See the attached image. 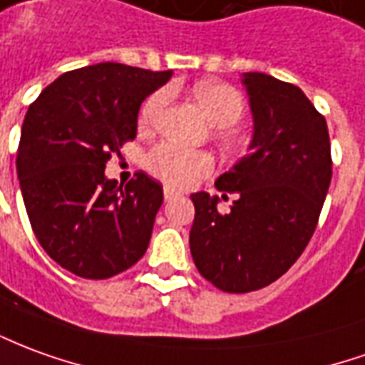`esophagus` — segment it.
Returning <instances> with one entry per match:
<instances>
[{"instance_id":"34e87169","label":"esophagus","mask_w":365,"mask_h":365,"mask_svg":"<svg viewBox=\"0 0 365 365\" xmlns=\"http://www.w3.org/2000/svg\"><path fill=\"white\" fill-rule=\"evenodd\" d=\"M164 197L165 201H172V200H178V197H182V193L174 187H164Z\"/></svg>"}]
</instances>
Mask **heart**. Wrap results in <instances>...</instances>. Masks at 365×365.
<instances>
[{
  "label": "heart",
  "mask_w": 365,
  "mask_h": 365,
  "mask_svg": "<svg viewBox=\"0 0 365 365\" xmlns=\"http://www.w3.org/2000/svg\"><path fill=\"white\" fill-rule=\"evenodd\" d=\"M193 94L207 114L211 124L221 128L219 132L221 142L227 148L239 146L241 138L235 130H231V126H235L243 116V94L239 93L235 86L217 83V81H203L193 88ZM168 98H170V93L165 88L150 94L140 110V126L144 128L154 126L168 104ZM146 165L162 182L178 185V187H190L195 182H200L201 178L213 172V158L201 150H187L172 142H162L148 152Z\"/></svg>",
  "instance_id": "obj_1"
}]
</instances>
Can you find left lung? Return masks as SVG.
<instances>
[{
	"mask_svg": "<svg viewBox=\"0 0 365 365\" xmlns=\"http://www.w3.org/2000/svg\"><path fill=\"white\" fill-rule=\"evenodd\" d=\"M255 132L249 154L219 175L233 193H193L190 249L197 271L223 292H251L280 279L307 249L332 180L324 116L298 86L245 73Z\"/></svg>",
	"mask_w": 365,
	"mask_h": 365,
	"instance_id": "left-lung-1",
	"label": "left lung"
}]
</instances>
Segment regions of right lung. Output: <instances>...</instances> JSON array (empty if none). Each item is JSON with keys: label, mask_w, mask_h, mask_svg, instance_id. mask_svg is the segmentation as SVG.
Returning a JSON list of instances; mask_svg holds the SVG:
<instances>
[{"label": "right lung", "mask_w": 365, "mask_h": 365, "mask_svg": "<svg viewBox=\"0 0 365 365\" xmlns=\"http://www.w3.org/2000/svg\"><path fill=\"white\" fill-rule=\"evenodd\" d=\"M170 76L120 63L76 68L25 114L17 148L25 209L45 253L76 277L110 279L146 253L164 190L142 172L118 185L104 168L136 138L140 104Z\"/></svg>", "instance_id": "1"}]
</instances>
